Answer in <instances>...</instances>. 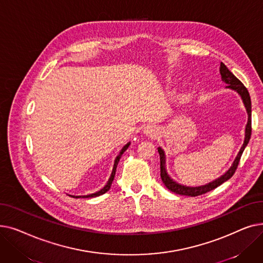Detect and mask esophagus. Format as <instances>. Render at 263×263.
<instances>
[{"label":"esophagus","mask_w":263,"mask_h":263,"mask_svg":"<svg viewBox=\"0 0 263 263\" xmlns=\"http://www.w3.org/2000/svg\"><path fill=\"white\" fill-rule=\"evenodd\" d=\"M143 133L149 137H156L159 134V129L156 126H146Z\"/></svg>","instance_id":"34e87169"}]
</instances>
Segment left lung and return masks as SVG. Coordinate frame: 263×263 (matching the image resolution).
<instances>
[{
	"label": "left lung",
	"instance_id": "left-lung-1",
	"mask_svg": "<svg viewBox=\"0 0 263 263\" xmlns=\"http://www.w3.org/2000/svg\"><path fill=\"white\" fill-rule=\"evenodd\" d=\"M219 73H220V77H222V81L225 82L227 84L226 88L237 91L240 95L241 99L243 101V104L246 108L247 123L245 126V136H244L243 145L240 148V151L238 153L236 159H234V161L232 162L231 166L224 175L218 177L217 179H215V180L206 183L204 185H200V186H187V185H183V184H180L177 181H175L166 171V156H165L164 150L161 147H159L158 151L160 155V163H161V165H160L161 179H162L163 183L165 184V186H166L170 191L176 193V194L195 197V196L204 194V193H206V192H210V191L214 190L215 187L219 186L222 183H224L225 181H227L228 179H230L232 177L234 172H236L243 151H244L245 147L247 146L248 142H250V140H251V135H252V101H251L250 92H248L247 88L242 84V82L238 78L234 77V74L231 71H229V69L223 63H220Z\"/></svg>",
	"mask_w": 263,
	"mask_h": 263
}]
</instances>
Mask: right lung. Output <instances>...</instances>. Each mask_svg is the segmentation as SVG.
<instances>
[{"instance_id": "1", "label": "right lung", "mask_w": 263, "mask_h": 263, "mask_svg": "<svg viewBox=\"0 0 263 263\" xmlns=\"http://www.w3.org/2000/svg\"><path fill=\"white\" fill-rule=\"evenodd\" d=\"M130 142L129 143H127L126 145H124L123 147H122V149L120 150V153H119V155L116 157V159H115V161H114V166H113V171H112V174H110V177H109V179H108V181H107V183L100 190V191H98V192H96V193H92V194H88V195H84V196H73V197H82V198H88V197H96V196H100V195H102V194H104V193H106L108 190H109V187H110V185H112V182H113V180H114V177H115V173H116V167H117V165H118V162H119V160H120V158H121V156H122V154L124 153V151H126L127 149H128V147L130 146ZM72 196V195H71Z\"/></svg>"}]
</instances>
